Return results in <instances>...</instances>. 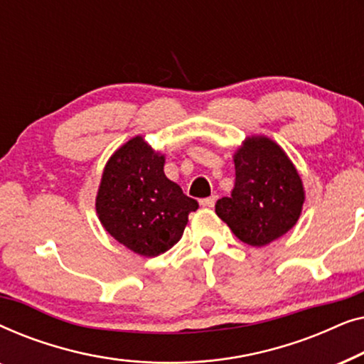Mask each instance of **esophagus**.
<instances>
[{
    "mask_svg": "<svg viewBox=\"0 0 364 364\" xmlns=\"http://www.w3.org/2000/svg\"><path fill=\"white\" fill-rule=\"evenodd\" d=\"M215 200H217V196H210L207 198H202L200 205L202 207H213V205H215Z\"/></svg>",
    "mask_w": 364,
    "mask_h": 364,
    "instance_id": "34e87169",
    "label": "esophagus"
}]
</instances>
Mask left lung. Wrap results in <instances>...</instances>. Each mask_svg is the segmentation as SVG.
Returning a JSON list of instances; mask_svg holds the SVG:
<instances>
[{
	"label": "left lung",
	"mask_w": 364,
	"mask_h": 364,
	"mask_svg": "<svg viewBox=\"0 0 364 364\" xmlns=\"http://www.w3.org/2000/svg\"><path fill=\"white\" fill-rule=\"evenodd\" d=\"M230 197L218 198L217 215L242 242L263 247L282 237L300 217L305 192L287 154L267 137L238 149Z\"/></svg>",
	"instance_id": "1"
}]
</instances>
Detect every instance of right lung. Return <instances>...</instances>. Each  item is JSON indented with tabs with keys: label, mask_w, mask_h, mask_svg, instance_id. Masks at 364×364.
Returning a JSON list of instances; mask_svg holds the SVG:
<instances>
[{
	"label": "right lung",
	"mask_w": 364,
	"mask_h": 364,
	"mask_svg": "<svg viewBox=\"0 0 364 364\" xmlns=\"http://www.w3.org/2000/svg\"><path fill=\"white\" fill-rule=\"evenodd\" d=\"M198 202L164 173V156L134 137L104 168L96 210L104 228L144 257H156L181 240Z\"/></svg>",
	"instance_id": "right-lung-1"
}]
</instances>
